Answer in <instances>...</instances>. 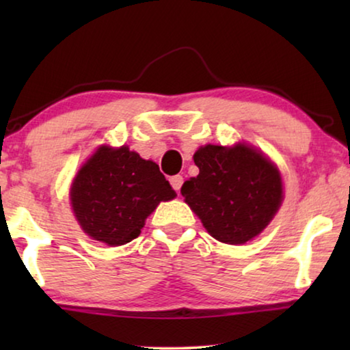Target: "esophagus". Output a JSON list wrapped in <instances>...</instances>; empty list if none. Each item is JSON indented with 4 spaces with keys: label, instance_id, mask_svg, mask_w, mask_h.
<instances>
[{
    "label": "esophagus",
    "instance_id": "1",
    "mask_svg": "<svg viewBox=\"0 0 350 350\" xmlns=\"http://www.w3.org/2000/svg\"><path fill=\"white\" fill-rule=\"evenodd\" d=\"M170 185H172V188L176 191V193H180L181 185H183V176H181V175L170 176Z\"/></svg>",
    "mask_w": 350,
    "mask_h": 350
}]
</instances>
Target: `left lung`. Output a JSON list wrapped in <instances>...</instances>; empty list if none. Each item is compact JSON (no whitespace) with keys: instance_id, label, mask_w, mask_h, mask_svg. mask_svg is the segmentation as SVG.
<instances>
[{"instance_id":"left-lung-1","label":"left lung","mask_w":350,"mask_h":350,"mask_svg":"<svg viewBox=\"0 0 350 350\" xmlns=\"http://www.w3.org/2000/svg\"><path fill=\"white\" fill-rule=\"evenodd\" d=\"M199 175L181 186V196L217 241L241 245L256 237L284 199L277 167L255 148L200 146L194 154Z\"/></svg>"}]
</instances>
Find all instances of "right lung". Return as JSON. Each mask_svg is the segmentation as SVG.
<instances>
[{
	"instance_id": "right-lung-1",
	"label": "right lung",
	"mask_w": 350,
	"mask_h": 350,
	"mask_svg": "<svg viewBox=\"0 0 350 350\" xmlns=\"http://www.w3.org/2000/svg\"><path fill=\"white\" fill-rule=\"evenodd\" d=\"M175 196L159 165L127 146H100L81 167L70 189L79 226L109 247L137 239L152 210Z\"/></svg>"
}]
</instances>
